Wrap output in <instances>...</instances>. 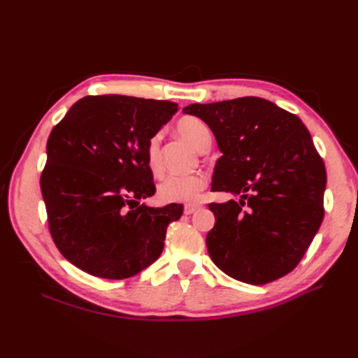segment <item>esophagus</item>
I'll return each instance as SVG.
<instances>
[{
	"label": "esophagus",
	"instance_id": "esophagus-1",
	"mask_svg": "<svg viewBox=\"0 0 358 358\" xmlns=\"http://www.w3.org/2000/svg\"><path fill=\"white\" fill-rule=\"evenodd\" d=\"M200 208H201V206H185L183 212H185V215H192V213H196Z\"/></svg>",
	"mask_w": 358,
	"mask_h": 358
}]
</instances>
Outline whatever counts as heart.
<instances>
[{
    "label": "heart",
    "mask_w": 358,
    "mask_h": 358,
    "mask_svg": "<svg viewBox=\"0 0 358 358\" xmlns=\"http://www.w3.org/2000/svg\"><path fill=\"white\" fill-rule=\"evenodd\" d=\"M178 134L197 150H206L212 143L209 127L196 116H185L179 119L176 125ZM146 159L150 171L155 176L161 175L162 164L159 159V136L155 134L149 138L146 148ZM208 187V179L200 173L185 176H169L158 188V197L164 203H197L203 191Z\"/></svg>",
    "instance_id": "1"
}]
</instances>
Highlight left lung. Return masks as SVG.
I'll list each match as a JSON object with an SVG mask.
<instances>
[{
  "label": "left lung",
  "instance_id": "left-lung-1",
  "mask_svg": "<svg viewBox=\"0 0 358 358\" xmlns=\"http://www.w3.org/2000/svg\"><path fill=\"white\" fill-rule=\"evenodd\" d=\"M215 134L222 157L212 191L241 200L210 203L215 227L206 236L224 273L264 285L294 270L324 218L326 166L300 117L258 96L191 104Z\"/></svg>",
  "mask_w": 358,
  "mask_h": 358
}]
</instances>
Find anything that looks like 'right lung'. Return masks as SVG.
Wrapping results in <instances>:
<instances>
[{"mask_svg": "<svg viewBox=\"0 0 358 358\" xmlns=\"http://www.w3.org/2000/svg\"><path fill=\"white\" fill-rule=\"evenodd\" d=\"M178 104L125 95H88L71 106L48 138L40 188L59 252L83 272L127 279L161 255L183 206L148 208L155 194L149 138Z\"/></svg>", "mask_w": 358, "mask_h": 358, "instance_id": "obj_1", "label": "right lung"}]
</instances>
